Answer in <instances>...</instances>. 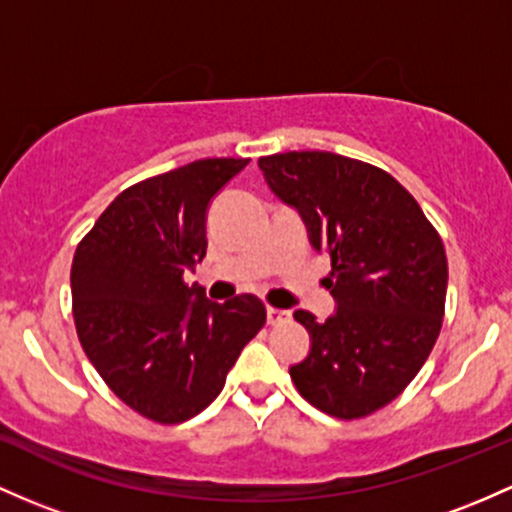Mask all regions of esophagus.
I'll return each mask as SVG.
<instances>
[{
    "instance_id": "1",
    "label": "esophagus",
    "mask_w": 512,
    "mask_h": 512,
    "mask_svg": "<svg viewBox=\"0 0 512 512\" xmlns=\"http://www.w3.org/2000/svg\"><path fill=\"white\" fill-rule=\"evenodd\" d=\"M289 320H291L289 311H284V308L267 306V323L269 325H282V323H289Z\"/></svg>"
}]
</instances>
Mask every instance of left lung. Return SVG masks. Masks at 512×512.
<instances>
[{
	"mask_svg": "<svg viewBox=\"0 0 512 512\" xmlns=\"http://www.w3.org/2000/svg\"><path fill=\"white\" fill-rule=\"evenodd\" d=\"M257 165L333 262L328 289L338 308L325 323L294 313L311 350L289 369L291 381L318 411L364 418L411 384L440 335L445 245L418 201L379 167L323 150L267 155Z\"/></svg>",
	"mask_w": 512,
	"mask_h": 512,
	"instance_id": "left-lung-1",
	"label": "left lung"
}]
</instances>
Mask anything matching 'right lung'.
Returning <instances> with one entry per match:
<instances>
[{
  "mask_svg": "<svg viewBox=\"0 0 512 512\" xmlns=\"http://www.w3.org/2000/svg\"><path fill=\"white\" fill-rule=\"evenodd\" d=\"M247 162L209 157L123 189L75 250L72 316L84 355L155 423L204 411L267 320L257 296L213 303L184 284L206 255L211 199Z\"/></svg>",
  "mask_w": 512,
  "mask_h": 512,
  "instance_id": "add662e5",
  "label": "right lung"
}]
</instances>
